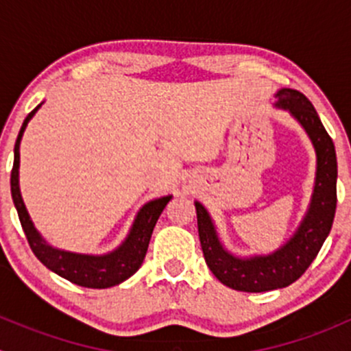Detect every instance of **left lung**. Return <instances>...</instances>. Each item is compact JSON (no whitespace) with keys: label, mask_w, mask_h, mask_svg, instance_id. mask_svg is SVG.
Returning <instances> with one entry per match:
<instances>
[{"label":"left lung","mask_w":351,"mask_h":351,"mask_svg":"<svg viewBox=\"0 0 351 351\" xmlns=\"http://www.w3.org/2000/svg\"><path fill=\"white\" fill-rule=\"evenodd\" d=\"M275 107L287 110L302 125L316 151V180L302 222L284 246L270 254L239 258L229 253L219 239L207 208L195 202L198 236L205 263L219 282L241 292H268L293 284L309 268L331 231L336 212L338 162L332 139L313 104L300 91L282 88Z\"/></svg>","instance_id":"8db88e82"}]
</instances>
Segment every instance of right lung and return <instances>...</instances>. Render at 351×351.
Returning a JSON list of instances; mask_svg holds the SVG:
<instances>
[{"label": "right lung", "mask_w": 351, "mask_h": 351, "mask_svg": "<svg viewBox=\"0 0 351 351\" xmlns=\"http://www.w3.org/2000/svg\"><path fill=\"white\" fill-rule=\"evenodd\" d=\"M40 105L32 110L27 115V119L23 120V125L20 129L15 143V159H13L12 178H10L13 204H15L16 212H19V219L22 222L27 241L30 244L35 256L49 270H52L59 277L66 278V280L73 282V284L88 287V289H108V287L122 284L123 280L132 277L139 270L141 265H143L156 222H158L161 212L165 210L166 204L171 200V195L154 198V200L144 204L143 208L137 212L132 228H130L129 234L123 239V243L117 250L110 251L107 254L71 253V251L58 250V247L51 246L42 238L40 232L35 229L34 222H32L30 215L27 212V207L23 204L19 185L20 141H22L25 129H27V123L30 122L35 112L40 108Z\"/></svg>", "instance_id": "1"}]
</instances>
